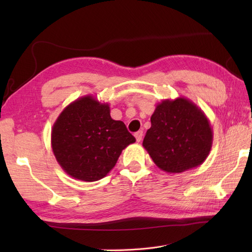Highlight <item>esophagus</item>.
Segmentation results:
<instances>
[{"label": "esophagus", "mask_w": 252, "mask_h": 252, "mask_svg": "<svg viewBox=\"0 0 252 252\" xmlns=\"http://www.w3.org/2000/svg\"><path fill=\"white\" fill-rule=\"evenodd\" d=\"M134 136L136 138V142H141L143 137V131H137L134 134Z\"/></svg>", "instance_id": "obj_1"}]
</instances>
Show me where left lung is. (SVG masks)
Segmentation results:
<instances>
[{"label":"left lung","instance_id":"obj_1","mask_svg":"<svg viewBox=\"0 0 252 252\" xmlns=\"http://www.w3.org/2000/svg\"><path fill=\"white\" fill-rule=\"evenodd\" d=\"M151 121L143 146L159 169L181 173L207 159L213 132L205 112L191 100L163 99L156 106Z\"/></svg>","mask_w":252,"mask_h":252}]
</instances>
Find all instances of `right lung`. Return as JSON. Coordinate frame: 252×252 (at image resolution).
Listing matches in <instances>:
<instances>
[{"label": "right lung", "instance_id": "1", "mask_svg": "<svg viewBox=\"0 0 252 252\" xmlns=\"http://www.w3.org/2000/svg\"><path fill=\"white\" fill-rule=\"evenodd\" d=\"M135 142L125 123L110 117L107 103L87 95L69 104L52 127L54 156L71 178L98 181L115 167L122 151Z\"/></svg>", "mask_w": 252, "mask_h": 252}]
</instances>
